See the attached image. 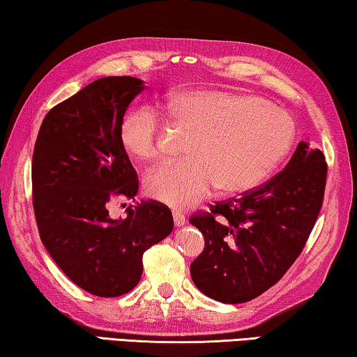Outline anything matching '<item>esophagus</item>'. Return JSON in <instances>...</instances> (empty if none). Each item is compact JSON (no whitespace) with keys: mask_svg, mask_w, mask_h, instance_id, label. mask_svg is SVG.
I'll list each match as a JSON object with an SVG mask.
<instances>
[{"mask_svg":"<svg viewBox=\"0 0 357 357\" xmlns=\"http://www.w3.org/2000/svg\"><path fill=\"white\" fill-rule=\"evenodd\" d=\"M172 216H174V224L175 227H182L185 224V215L180 213V211H172Z\"/></svg>","mask_w":357,"mask_h":357,"instance_id":"34e87169","label":"esophagus"}]
</instances>
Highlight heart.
I'll list each match as a JSON object with an SVG mask.
<instances>
[{
	"instance_id": "1",
	"label": "heart",
	"mask_w": 357,
	"mask_h": 357,
	"mask_svg": "<svg viewBox=\"0 0 357 357\" xmlns=\"http://www.w3.org/2000/svg\"><path fill=\"white\" fill-rule=\"evenodd\" d=\"M169 121L190 133L186 158L152 169L146 191L155 201L186 208L216 186L227 195L257 188L285 160L295 141L289 112L259 97L224 89L174 92L162 105ZM119 142L131 158H158L162 142L160 116L136 108L123 116Z\"/></svg>"
}]
</instances>
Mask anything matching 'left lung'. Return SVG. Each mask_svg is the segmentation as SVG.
Masks as SVG:
<instances>
[{
	"label": "left lung",
	"instance_id": "8db88e82",
	"mask_svg": "<svg viewBox=\"0 0 357 357\" xmlns=\"http://www.w3.org/2000/svg\"><path fill=\"white\" fill-rule=\"evenodd\" d=\"M328 166L301 141L284 171L240 197L199 211L190 222L205 240L192 282L224 304L248 303L273 287L301 254L320 213Z\"/></svg>",
	"mask_w": 357,
	"mask_h": 357
}]
</instances>
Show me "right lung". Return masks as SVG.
<instances>
[{
    "mask_svg": "<svg viewBox=\"0 0 357 357\" xmlns=\"http://www.w3.org/2000/svg\"><path fill=\"white\" fill-rule=\"evenodd\" d=\"M144 81L105 77L48 111L33 153V205L48 254L79 289L102 298L128 293L142 254L172 232V213L139 202L112 220L109 202L135 199L139 180L119 127Z\"/></svg>",
    "mask_w": 357,
    "mask_h": 357,
    "instance_id": "add662e5",
    "label": "right lung"
}]
</instances>
